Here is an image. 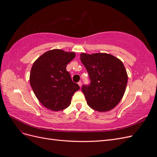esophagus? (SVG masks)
Instances as JSON below:
<instances>
[{
	"mask_svg": "<svg viewBox=\"0 0 157 157\" xmlns=\"http://www.w3.org/2000/svg\"><path fill=\"white\" fill-rule=\"evenodd\" d=\"M78 86H79L80 87H81V86H82V82H81V81L78 82Z\"/></svg>",
	"mask_w": 157,
	"mask_h": 157,
	"instance_id": "esophagus-1",
	"label": "esophagus"
}]
</instances>
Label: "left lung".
Listing matches in <instances>:
<instances>
[{
	"label": "left lung",
	"instance_id": "left-lung-1",
	"mask_svg": "<svg viewBox=\"0 0 157 157\" xmlns=\"http://www.w3.org/2000/svg\"><path fill=\"white\" fill-rule=\"evenodd\" d=\"M90 79L82 92L88 106L99 112L115 107L124 96L128 82L126 70L122 61L106 53L80 54Z\"/></svg>",
	"mask_w": 157,
	"mask_h": 157
}]
</instances>
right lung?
I'll list each match as a JSON object with an SVG mask.
<instances>
[{"label": "right lung", "instance_id": "add662e5", "mask_svg": "<svg viewBox=\"0 0 157 157\" xmlns=\"http://www.w3.org/2000/svg\"><path fill=\"white\" fill-rule=\"evenodd\" d=\"M75 57L73 52L54 49L45 52L33 63L29 77L31 86L47 109L59 111L68 107L74 93L80 89L66 70Z\"/></svg>", "mask_w": 157, "mask_h": 157}]
</instances>
